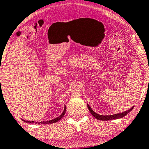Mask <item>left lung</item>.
Here are the masks:
<instances>
[{"mask_svg": "<svg viewBox=\"0 0 149 149\" xmlns=\"http://www.w3.org/2000/svg\"><path fill=\"white\" fill-rule=\"evenodd\" d=\"M88 108L91 112V113L93 115V116L95 117L96 119H98V120H102V121H108V120H112V119H119V118H121V117H123L125 116H127V114L131 111L133 109V108L134 107H132L131 109H130L127 111H125L124 112L120 113H116L114 115H111V116H102V115H99L98 113H96V112L94 111L92 109V108L89 106L88 104H87Z\"/></svg>", "mask_w": 149, "mask_h": 149, "instance_id": "obj_1", "label": "left lung"}]
</instances>
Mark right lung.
Returning a JSON list of instances; mask_svg holds the SVG:
<instances>
[{
	"label": "right lung",
	"instance_id": "right-lung-1",
	"mask_svg": "<svg viewBox=\"0 0 149 149\" xmlns=\"http://www.w3.org/2000/svg\"><path fill=\"white\" fill-rule=\"evenodd\" d=\"M65 111H66V106L65 105L64 107V110L63 111L61 114V116H59L57 117H56V118H54L53 119H52V120H49V121H40V122H38V121H27V120H24V119H22V121H25L26 123H40V124H49V123H56L57 122L60 120L65 115Z\"/></svg>",
	"mask_w": 149,
	"mask_h": 149
}]
</instances>
